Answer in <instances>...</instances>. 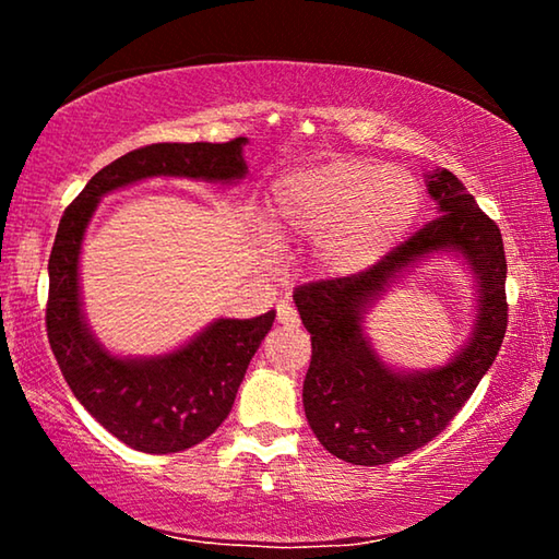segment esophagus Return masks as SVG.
<instances>
[{
	"mask_svg": "<svg viewBox=\"0 0 559 559\" xmlns=\"http://www.w3.org/2000/svg\"><path fill=\"white\" fill-rule=\"evenodd\" d=\"M278 323H281V325H286V328H296V325L300 323V320H298V313H296V308H293L288 300L278 302Z\"/></svg>",
	"mask_w": 559,
	"mask_h": 559,
	"instance_id": "1",
	"label": "esophagus"
}]
</instances>
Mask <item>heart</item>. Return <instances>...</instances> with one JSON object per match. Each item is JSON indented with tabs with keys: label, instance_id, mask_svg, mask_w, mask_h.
Listing matches in <instances>:
<instances>
[{
	"label": "heart",
	"instance_id": "1",
	"mask_svg": "<svg viewBox=\"0 0 559 559\" xmlns=\"http://www.w3.org/2000/svg\"><path fill=\"white\" fill-rule=\"evenodd\" d=\"M419 204L421 189L406 169L335 157L281 179L271 229L278 241L310 243L320 276H355L404 239Z\"/></svg>",
	"mask_w": 559,
	"mask_h": 559
}]
</instances>
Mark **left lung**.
I'll return each mask as SVG.
<instances>
[{"label":"left lung","mask_w":559,"mask_h":559,"mask_svg":"<svg viewBox=\"0 0 559 559\" xmlns=\"http://www.w3.org/2000/svg\"><path fill=\"white\" fill-rule=\"evenodd\" d=\"M437 219L362 273L316 281L293 293L313 357L302 406L318 441L355 466H382L406 456L459 414L506 337V251L496 222L449 169L427 175ZM439 252H456L477 283V323L447 366L396 371L376 355L361 323L366 308L404 272Z\"/></svg>","instance_id":"left-lung-1"}]
</instances>
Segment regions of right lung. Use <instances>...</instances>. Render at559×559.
<instances>
[{"label":"right lung","mask_w":559,"mask_h":559,"mask_svg":"<svg viewBox=\"0 0 559 559\" xmlns=\"http://www.w3.org/2000/svg\"><path fill=\"white\" fill-rule=\"evenodd\" d=\"M246 138L229 143H157L118 157L88 179L63 212L49 259L46 333L71 392L100 427L130 449L177 453L222 427L251 357L276 320L219 318L187 345L157 357H118L91 333L81 300L79 259L100 197L150 177L239 182L249 167Z\"/></svg>","instance_id":"1"}]
</instances>
